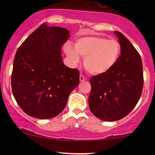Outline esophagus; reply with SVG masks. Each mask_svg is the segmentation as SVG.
Returning <instances> with one entry per match:
<instances>
[{
	"label": "esophagus",
	"mask_w": 155,
	"mask_h": 155,
	"mask_svg": "<svg viewBox=\"0 0 155 155\" xmlns=\"http://www.w3.org/2000/svg\"><path fill=\"white\" fill-rule=\"evenodd\" d=\"M79 80H80V81H84V80H86V77H84V75H82V74H80Z\"/></svg>",
	"instance_id": "34e87169"
}]
</instances>
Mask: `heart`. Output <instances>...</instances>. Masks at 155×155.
<instances>
[{"label":"heart","instance_id":"1","mask_svg":"<svg viewBox=\"0 0 155 155\" xmlns=\"http://www.w3.org/2000/svg\"><path fill=\"white\" fill-rule=\"evenodd\" d=\"M65 51L74 64L79 62L80 57L85 58L84 65L88 72L99 75L108 72L116 64L121 48L116 40H108L100 36H87L78 39L75 49L68 44Z\"/></svg>","mask_w":155,"mask_h":155}]
</instances>
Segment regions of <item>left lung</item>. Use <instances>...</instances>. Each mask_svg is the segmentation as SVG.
I'll use <instances>...</instances> for the list:
<instances>
[{
  "label": "left lung",
  "mask_w": 155,
  "mask_h": 155,
  "mask_svg": "<svg viewBox=\"0 0 155 155\" xmlns=\"http://www.w3.org/2000/svg\"><path fill=\"white\" fill-rule=\"evenodd\" d=\"M121 54L111 70L90 79L88 102L96 117L116 121L127 116L139 101L143 87V65L139 53L120 32L114 31Z\"/></svg>",
  "instance_id": "left-lung-1"
}]
</instances>
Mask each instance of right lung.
I'll use <instances>...</instances> for the list:
<instances>
[{"mask_svg": "<svg viewBox=\"0 0 155 155\" xmlns=\"http://www.w3.org/2000/svg\"><path fill=\"white\" fill-rule=\"evenodd\" d=\"M69 31L43 23L16 52L12 89L20 108L29 116L50 119L65 108L79 83V71L64 65L61 47Z\"/></svg>", "mask_w": 155, "mask_h": 155, "instance_id": "right-lung-1", "label": "right lung"}]
</instances>
